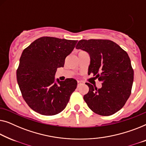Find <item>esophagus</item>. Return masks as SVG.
<instances>
[{
	"mask_svg": "<svg viewBox=\"0 0 146 146\" xmlns=\"http://www.w3.org/2000/svg\"><path fill=\"white\" fill-rule=\"evenodd\" d=\"M83 83L82 81H77V87H79L80 85H83Z\"/></svg>",
	"mask_w": 146,
	"mask_h": 146,
	"instance_id": "obj_1",
	"label": "esophagus"
}]
</instances>
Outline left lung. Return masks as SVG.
I'll return each instance as SVG.
<instances>
[{"label":"left lung","mask_w":146,"mask_h":146,"mask_svg":"<svg viewBox=\"0 0 146 146\" xmlns=\"http://www.w3.org/2000/svg\"><path fill=\"white\" fill-rule=\"evenodd\" d=\"M89 53V74L102 82L97 89L89 83L83 98L90 109L101 116H110L120 110L130 97L134 70L126 51L108 40H81L76 46Z\"/></svg>","instance_id":"left-lung-1"}]
</instances>
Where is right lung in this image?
<instances>
[{
	"instance_id": "right-lung-1",
	"label": "right lung",
	"mask_w": 146,
	"mask_h": 146,
	"mask_svg": "<svg viewBox=\"0 0 146 146\" xmlns=\"http://www.w3.org/2000/svg\"><path fill=\"white\" fill-rule=\"evenodd\" d=\"M77 40L44 36L25 48L16 71L22 97L33 110L45 116L63 111L77 82L72 78L64 81L57 79L58 67L64 66L65 59L73 50Z\"/></svg>"
}]
</instances>
